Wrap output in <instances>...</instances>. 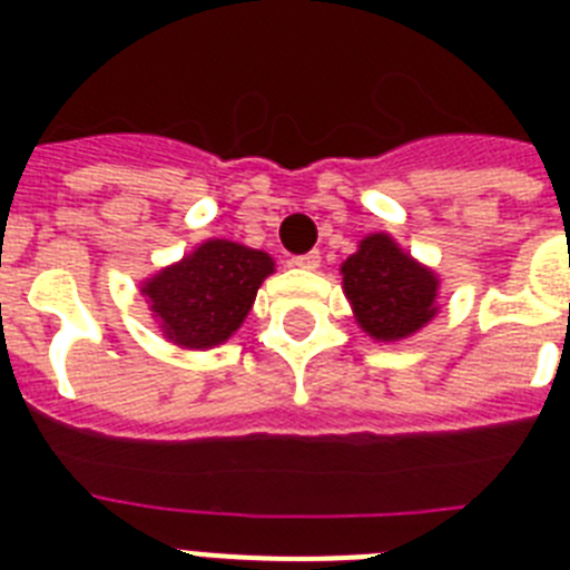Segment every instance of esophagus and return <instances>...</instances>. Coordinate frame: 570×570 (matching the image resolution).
<instances>
[{
    "mask_svg": "<svg viewBox=\"0 0 570 570\" xmlns=\"http://www.w3.org/2000/svg\"><path fill=\"white\" fill-rule=\"evenodd\" d=\"M320 262H322L320 250H308V254L294 256V265H296V268H302V271H316V268H320Z\"/></svg>",
    "mask_w": 570,
    "mask_h": 570,
    "instance_id": "esophagus-1",
    "label": "esophagus"
}]
</instances>
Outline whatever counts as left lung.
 <instances>
[{
	"label": "left lung",
	"mask_w": 570,
	"mask_h": 570,
	"mask_svg": "<svg viewBox=\"0 0 570 570\" xmlns=\"http://www.w3.org/2000/svg\"><path fill=\"white\" fill-rule=\"evenodd\" d=\"M342 288L367 336L396 342L436 316L440 279L387 234H371L342 262Z\"/></svg>",
	"instance_id": "1"
}]
</instances>
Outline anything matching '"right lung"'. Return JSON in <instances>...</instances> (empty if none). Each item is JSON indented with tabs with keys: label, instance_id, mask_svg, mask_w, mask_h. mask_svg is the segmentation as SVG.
<instances>
[{
	"label": "right lung",
	"instance_id": "obj_1",
	"mask_svg": "<svg viewBox=\"0 0 570 570\" xmlns=\"http://www.w3.org/2000/svg\"><path fill=\"white\" fill-rule=\"evenodd\" d=\"M274 259L239 242L208 239L194 254L145 282L165 340L190 351L223 345L239 328Z\"/></svg>",
	"mask_w": 570,
	"mask_h": 570
}]
</instances>
